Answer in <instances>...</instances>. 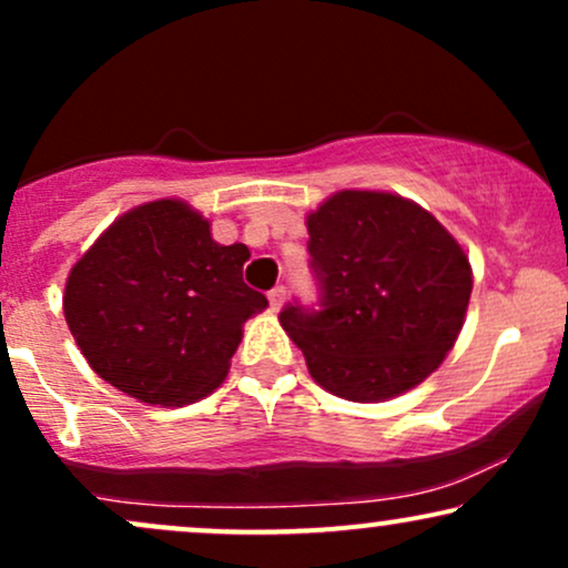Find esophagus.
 Here are the masks:
<instances>
[{"label": "esophagus", "instance_id": "esophagus-1", "mask_svg": "<svg viewBox=\"0 0 568 568\" xmlns=\"http://www.w3.org/2000/svg\"><path fill=\"white\" fill-rule=\"evenodd\" d=\"M285 285H275V288L270 291V304L275 306V310H280V306H283V302H285Z\"/></svg>", "mask_w": 568, "mask_h": 568}]
</instances>
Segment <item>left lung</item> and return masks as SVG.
I'll return each instance as SVG.
<instances>
[{
  "instance_id": "1",
  "label": "left lung",
  "mask_w": 568,
  "mask_h": 568,
  "mask_svg": "<svg viewBox=\"0 0 568 568\" xmlns=\"http://www.w3.org/2000/svg\"><path fill=\"white\" fill-rule=\"evenodd\" d=\"M312 304L293 298L280 323L312 379L374 403L425 382L465 323L473 272L425 207L387 192H338L310 219Z\"/></svg>"
}]
</instances>
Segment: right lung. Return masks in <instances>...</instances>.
<instances>
[{
  "mask_svg": "<svg viewBox=\"0 0 568 568\" xmlns=\"http://www.w3.org/2000/svg\"><path fill=\"white\" fill-rule=\"evenodd\" d=\"M251 251L219 245L179 200L116 219L74 264L63 296L90 368L152 406H181L224 382L243 323L266 306L243 283Z\"/></svg>",
  "mask_w": 568,
  "mask_h": 568,
  "instance_id": "obj_1",
  "label": "right lung"
}]
</instances>
